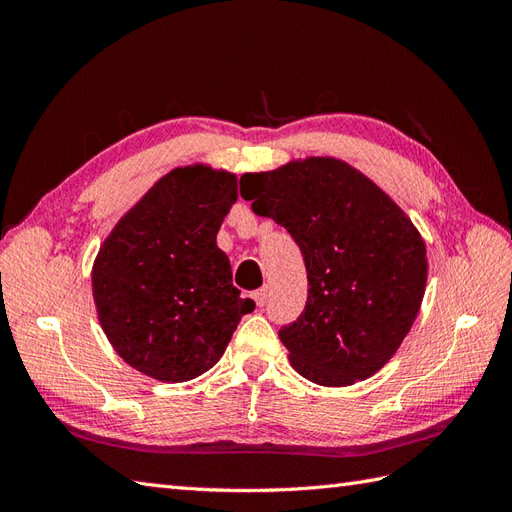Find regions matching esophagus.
<instances>
[{
  "label": "esophagus",
  "mask_w": 512,
  "mask_h": 512,
  "mask_svg": "<svg viewBox=\"0 0 512 512\" xmlns=\"http://www.w3.org/2000/svg\"><path fill=\"white\" fill-rule=\"evenodd\" d=\"M267 297H269V294H267V286H265V288H260V290H254V292H252V299L256 301V305H258V307H262V305H265V303H267Z\"/></svg>",
  "instance_id": "esophagus-1"
}]
</instances>
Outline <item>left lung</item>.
Listing matches in <instances>:
<instances>
[{
	"label": "left lung",
	"instance_id": "8db88e82",
	"mask_svg": "<svg viewBox=\"0 0 512 512\" xmlns=\"http://www.w3.org/2000/svg\"><path fill=\"white\" fill-rule=\"evenodd\" d=\"M241 196L301 247L307 303L280 329L290 365L320 386L367 380L412 329L427 284L421 232L361 170L305 158L245 173Z\"/></svg>",
	"mask_w": 512,
	"mask_h": 512
}]
</instances>
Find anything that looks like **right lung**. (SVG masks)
Returning <instances> with one entry per match:
<instances>
[{"mask_svg":"<svg viewBox=\"0 0 512 512\" xmlns=\"http://www.w3.org/2000/svg\"><path fill=\"white\" fill-rule=\"evenodd\" d=\"M237 175L177 166L121 215L100 245L91 290L115 352L160 382H188L222 354L254 301L232 286L218 230L237 203Z\"/></svg>","mask_w":512,"mask_h":512,"instance_id":"obj_1","label":"right lung"}]
</instances>
